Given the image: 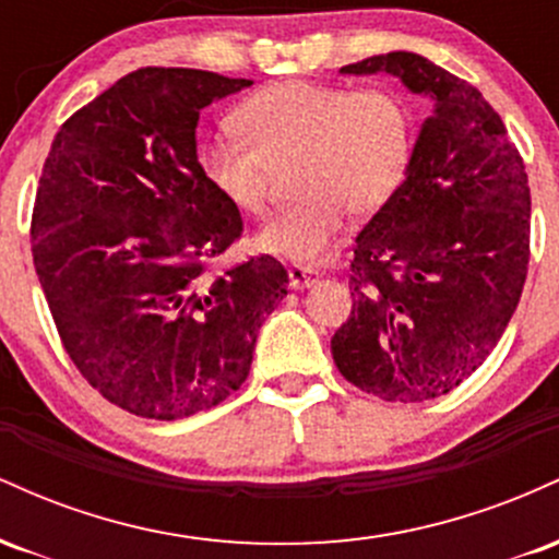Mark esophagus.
I'll use <instances>...</instances> for the list:
<instances>
[{
    "label": "esophagus",
    "instance_id": "esophagus-1",
    "mask_svg": "<svg viewBox=\"0 0 559 559\" xmlns=\"http://www.w3.org/2000/svg\"><path fill=\"white\" fill-rule=\"evenodd\" d=\"M318 278H320V273L310 265H292V267H288V286H292L294 292H301V288L312 286Z\"/></svg>",
    "mask_w": 559,
    "mask_h": 559
}]
</instances>
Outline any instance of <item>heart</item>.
Masks as SVG:
<instances>
[{"mask_svg": "<svg viewBox=\"0 0 559 559\" xmlns=\"http://www.w3.org/2000/svg\"><path fill=\"white\" fill-rule=\"evenodd\" d=\"M243 139L213 136L199 152L204 181L236 213L267 207L273 173H294L301 202L273 215L258 247L278 258L316 260L346 226V213L368 217L400 191L413 157L407 102L391 88L281 81L243 102Z\"/></svg>", "mask_w": 559, "mask_h": 559, "instance_id": "obj_1", "label": "heart"}]
</instances>
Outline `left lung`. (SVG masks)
Listing matches in <instances>:
<instances>
[{"mask_svg": "<svg viewBox=\"0 0 559 559\" xmlns=\"http://www.w3.org/2000/svg\"><path fill=\"white\" fill-rule=\"evenodd\" d=\"M342 73L396 75L433 112L400 191L357 234L355 301L331 338L333 362L386 402L436 400L484 365L521 301L528 176L478 88L426 57L376 55Z\"/></svg>", "mask_w": 559, "mask_h": 559, "instance_id": "obj_1", "label": "left lung"}]
</instances>
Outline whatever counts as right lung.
I'll return each mask as SVG.
<instances>
[{
	"mask_svg": "<svg viewBox=\"0 0 559 559\" xmlns=\"http://www.w3.org/2000/svg\"><path fill=\"white\" fill-rule=\"evenodd\" d=\"M247 86L210 70H133L70 115L38 178L31 252L62 346L139 418H189L234 394L262 318L286 297L271 254L213 271L243 223L204 181L197 123Z\"/></svg>",
	"mask_w": 559,
	"mask_h": 559,
	"instance_id": "right-lung-1",
	"label": "right lung"
}]
</instances>
